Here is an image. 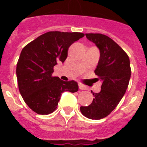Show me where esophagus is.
Masks as SVG:
<instances>
[{"label": "esophagus", "mask_w": 147, "mask_h": 147, "mask_svg": "<svg viewBox=\"0 0 147 147\" xmlns=\"http://www.w3.org/2000/svg\"><path fill=\"white\" fill-rule=\"evenodd\" d=\"M78 88H79V89H80V90H86V89H87L86 86L82 85V84H78Z\"/></svg>", "instance_id": "esophagus-1"}]
</instances>
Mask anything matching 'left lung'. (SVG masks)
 I'll return each mask as SVG.
<instances>
[{
	"label": "left lung",
	"mask_w": 147,
	"mask_h": 147,
	"mask_svg": "<svg viewBox=\"0 0 147 147\" xmlns=\"http://www.w3.org/2000/svg\"><path fill=\"white\" fill-rule=\"evenodd\" d=\"M88 40L100 50V59L94 73L102 82L98 93L88 106L80 107L82 114L92 120L104 118L113 111L125 94L130 82L131 69L127 54L107 36L86 33Z\"/></svg>",
	"instance_id": "left-lung-1"
}]
</instances>
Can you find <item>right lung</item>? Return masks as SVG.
I'll list each match as a JSON object with an SVG mask.
<instances>
[{
  "instance_id": "1",
  "label": "right lung",
  "mask_w": 147,
  "mask_h": 147,
  "mask_svg": "<svg viewBox=\"0 0 147 147\" xmlns=\"http://www.w3.org/2000/svg\"><path fill=\"white\" fill-rule=\"evenodd\" d=\"M84 36L78 32L50 31L22 49L17 64L18 88L25 103L36 114L53 113L63 92H78L76 81L53 77V68L57 62H65L69 47Z\"/></svg>"
}]
</instances>
